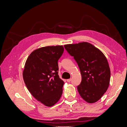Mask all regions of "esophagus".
<instances>
[{"label":"esophagus","instance_id":"34e87169","mask_svg":"<svg viewBox=\"0 0 127 127\" xmlns=\"http://www.w3.org/2000/svg\"><path fill=\"white\" fill-rule=\"evenodd\" d=\"M71 78H70V79H67V82L69 83V82H71Z\"/></svg>","mask_w":127,"mask_h":127}]
</instances>
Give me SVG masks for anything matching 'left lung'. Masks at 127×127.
<instances>
[{
  "label": "left lung",
  "instance_id": "left-lung-1",
  "mask_svg": "<svg viewBox=\"0 0 127 127\" xmlns=\"http://www.w3.org/2000/svg\"><path fill=\"white\" fill-rule=\"evenodd\" d=\"M64 47L77 63L81 73L82 82L77 86L80 96L90 103L97 101L110 84L111 72L106 57L88 42L67 44Z\"/></svg>",
  "mask_w": 127,
  "mask_h": 127
}]
</instances>
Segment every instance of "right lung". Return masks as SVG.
<instances>
[{
	"mask_svg": "<svg viewBox=\"0 0 127 127\" xmlns=\"http://www.w3.org/2000/svg\"><path fill=\"white\" fill-rule=\"evenodd\" d=\"M62 45L49 46L33 51L26 60L23 73L26 87L37 101L52 106L59 100L64 82L58 75V61Z\"/></svg>",
	"mask_w": 127,
	"mask_h": 127,
	"instance_id": "1",
	"label": "right lung"
}]
</instances>
